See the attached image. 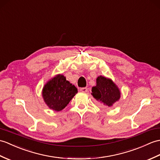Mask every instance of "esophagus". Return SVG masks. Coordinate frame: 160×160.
Instances as JSON below:
<instances>
[{"label":"esophagus","mask_w":160,"mask_h":160,"mask_svg":"<svg viewBox=\"0 0 160 160\" xmlns=\"http://www.w3.org/2000/svg\"><path fill=\"white\" fill-rule=\"evenodd\" d=\"M80 91L81 92H87V91H88V88H87V87H82V88H80Z\"/></svg>","instance_id":"esophagus-1"}]
</instances>
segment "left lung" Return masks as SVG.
<instances>
[{"mask_svg": "<svg viewBox=\"0 0 160 160\" xmlns=\"http://www.w3.org/2000/svg\"><path fill=\"white\" fill-rule=\"evenodd\" d=\"M95 87L92 88V95L103 105L110 107L121 97V92L112 80L102 76L96 79Z\"/></svg>", "mask_w": 160, "mask_h": 160, "instance_id": "1", "label": "left lung"}]
</instances>
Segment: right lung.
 Here are the masks:
<instances>
[{"mask_svg": "<svg viewBox=\"0 0 160 160\" xmlns=\"http://www.w3.org/2000/svg\"><path fill=\"white\" fill-rule=\"evenodd\" d=\"M78 92L77 88L58 74L44 85L42 95L44 102L50 109L61 111L68 104Z\"/></svg>", "mask_w": 160, "mask_h": 160, "instance_id": "right-lung-1", "label": "right lung"}]
</instances>
